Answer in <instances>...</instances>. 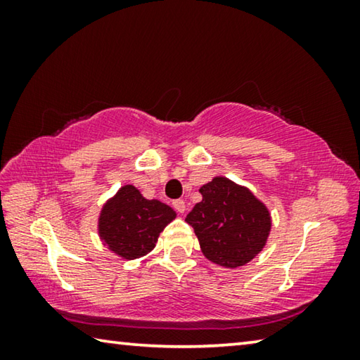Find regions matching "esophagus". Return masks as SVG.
Listing matches in <instances>:
<instances>
[{"instance_id": "34e87169", "label": "esophagus", "mask_w": 360, "mask_h": 360, "mask_svg": "<svg viewBox=\"0 0 360 360\" xmlns=\"http://www.w3.org/2000/svg\"><path fill=\"white\" fill-rule=\"evenodd\" d=\"M173 208L182 214V212L186 211V202H184V200H174V202H173Z\"/></svg>"}]
</instances>
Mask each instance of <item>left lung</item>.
Masks as SVG:
<instances>
[{
	"instance_id": "obj_1",
	"label": "left lung",
	"mask_w": 360,
	"mask_h": 360,
	"mask_svg": "<svg viewBox=\"0 0 360 360\" xmlns=\"http://www.w3.org/2000/svg\"><path fill=\"white\" fill-rule=\"evenodd\" d=\"M203 200L186 222L200 241L205 257L227 268L248 264L265 246L271 229L266 206L246 187L227 178H214L200 188Z\"/></svg>"
}]
</instances>
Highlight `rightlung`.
Instances as JSON below:
<instances>
[{
	"label": "right lung",
	"instance_id": "add662e5",
	"mask_svg": "<svg viewBox=\"0 0 360 360\" xmlns=\"http://www.w3.org/2000/svg\"><path fill=\"white\" fill-rule=\"evenodd\" d=\"M176 217L168 205L144 198L133 186H124L103 206L98 231L105 245L127 260L152 251L160 231Z\"/></svg>",
	"mask_w": 360,
	"mask_h": 360
}]
</instances>
